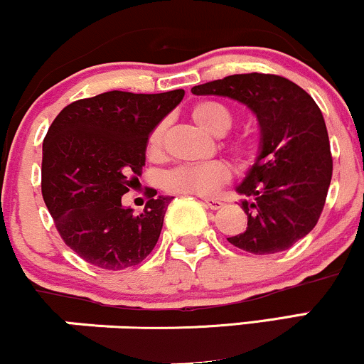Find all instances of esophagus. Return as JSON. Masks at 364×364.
<instances>
[{"mask_svg": "<svg viewBox=\"0 0 364 364\" xmlns=\"http://www.w3.org/2000/svg\"><path fill=\"white\" fill-rule=\"evenodd\" d=\"M203 205H205L207 208H210V210H217V208L223 207L224 203L217 198H203Z\"/></svg>", "mask_w": 364, "mask_h": 364, "instance_id": "34e87169", "label": "esophagus"}]
</instances>
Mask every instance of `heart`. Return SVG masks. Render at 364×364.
Here are the masks:
<instances>
[{
    "mask_svg": "<svg viewBox=\"0 0 364 364\" xmlns=\"http://www.w3.org/2000/svg\"><path fill=\"white\" fill-rule=\"evenodd\" d=\"M190 116L196 127L205 129L214 136H223L235 124V114L228 106L217 101H200L190 109ZM166 123H159L149 133L145 152L150 161L159 162L166 156ZM223 147L241 169H250L260 159V140L250 133L229 136L223 141ZM232 179V168L225 161H212L205 164L181 166L164 176L162 186L173 195H214L220 186Z\"/></svg>",
    "mask_w": 364,
    "mask_h": 364,
    "instance_id": "obj_1",
    "label": "heart"
}]
</instances>
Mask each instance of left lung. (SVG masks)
Instances as JSON below:
<instances>
[{"label": "left lung", "instance_id": "1", "mask_svg": "<svg viewBox=\"0 0 364 364\" xmlns=\"http://www.w3.org/2000/svg\"><path fill=\"white\" fill-rule=\"evenodd\" d=\"M191 92L243 102L260 123V159L237 188L248 196L241 203L248 228L228 241L253 255L289 250L318 223L332 179L320 107L294 82L270 73L229 75Z\"/></svg>", "mask_w": 364, "mask_h": 364}]
</instances>
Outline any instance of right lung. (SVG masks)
I'll use <instances>...</instances> for the list:
<instances>
[{
  "instance_id": "obj_1",
  "label": "right lung",
  "mask_w": 364,
  "mask_h": 364,
  "mask_svg": "<svg viewBox=\"0 0 364 364\" xmlns=\"http://www.w3.org/2000/svg\"><path fill=\"white\" fill-rule=\"evenodd\" d=\"M185 90H111L80 99L54 118L43 144L41 190L61 240L104 270H124L149 257L161 236L169 196L145 190L141 214L121 205L139 183L152 128Z\"/></svg>"
}]
</instances>
